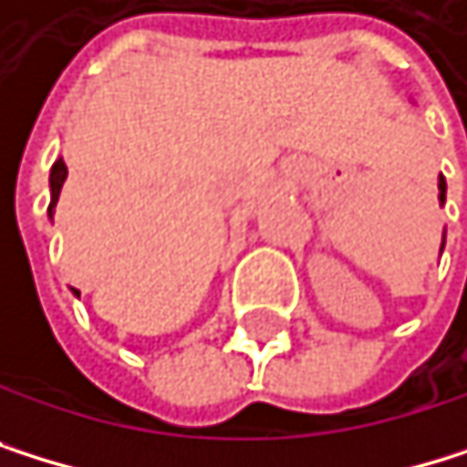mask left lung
I'll return each instance as SVG.
<instances>
[{
  "instance_id": "obj_1",
  "label": "left lung",
  "mask_w": 467,
  "mask_h": 467,
  "mask_svg": "<svg viewBox=\"0 0 467 467\" xmlns=\"http://www.w3.org/2000/svg\"><path fill=\"white\" fill-rule=\"evenodd\" d=\"M437 189H440V194H437V200H440V205L446 202V178H437ZM442 247H446V234H442V242H440V253H442Z\"/></svg>"
}]
</instances>
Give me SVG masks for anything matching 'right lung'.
I'll return each instance as SVG.
<instances>
[{
    "label": "right lung",
    "mask_w": 467,
    "mask_h": 467,
    "mask_svg": "<svg viewBox=\"0 0 467 467\" xmlns=\"http://www.w3.org/2000/svg\"><path fill=\"white\" fill-rule=\"evenodd\" d=\"M66 175H68V170H66V164H63V158H57L55 164H52V172H49V208H47L49 220H52V214H55V205H57V197H60V189H63ZM72 292L80 295L78 289H72Z\"/></svg>",
    "instance_id": "add662e5"
}]
</instances>
